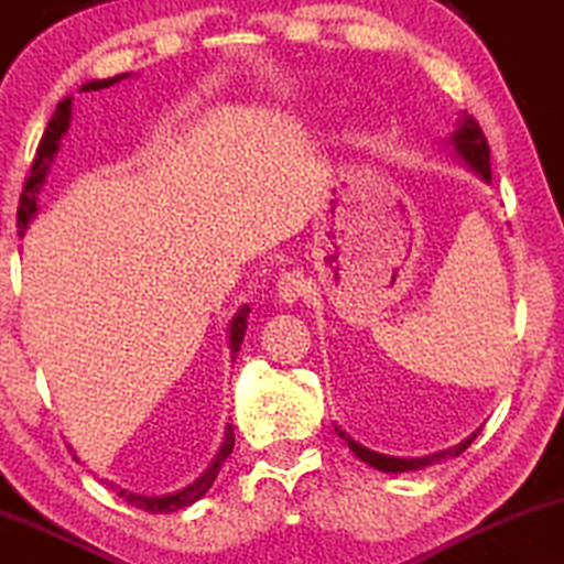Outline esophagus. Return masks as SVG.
<instances>
[{
	"label": "esophagus",
	"mask_w": 564,
	"mask_h": 564,
	"mask_svg": "<svg viewBox=\"0 0 564 564\" xmlns=\"http://www.w3.org/2000/svg\"><path fill=\"white\" fill-rule=\"evenodd\" d=\"M308 290H312V282L306 280V274H303L301 269L284 271L280 280H276V299H280L282 303L301 301Z\"/></svg>",
	"instance_id": "34e87169"
}]
</instances>
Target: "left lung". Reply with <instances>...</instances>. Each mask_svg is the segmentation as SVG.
Returning a JSON list of instances; mask_svg holds the SVG:
<instances>
[{
	"label": "left lung",
	"instance_id": "obj_1",
	"mask_svg": "<svg viewBox=\"0 0 564 564\" xmlns=\"http://www.w3.org/2000/svg\"><path fill=\"white\" fill-rule=\"evenodd\" d=\"M451 143L455 149V154L460 156L469 167L474 170L477 175H482V181L490 183V145H487V138L482 128H479V122L469 113H460L458 119V128L451 135ZM335 432L346 440V445L351 447V453L357 455L359 460H365V464H370L372 469L378 471H389V474H400V471H415V469H423V466H432L436 460L447 458V455H460L466 451V447L471 445L474 436H466L460 445L451 447V451H442V453H434V455H423V458H394V455H383V453H376V451H367V447L359 445V442H354L351 436H346L340 432L338 426H335Z\"/></svg>",
	"mask_w": 564,
	"mask_h": 564
}]
</instances>
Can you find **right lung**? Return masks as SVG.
Masks as SVG:
<instances>
[{"label": "right lung", "instance_id": "right-lung-1", "mask_svg": "<svg viewBox=\"0 0 564 564\" xmlns=\"http://www.w3.org/2000/svg\"><path fill=\"white\" fill-rule=\"evenodd\" d=\"M130 74H117V77H109V79H93L87 82V85H82V93L87 90H104V87H111L117 85V82L128 79ZM68 122H72V98H63L58 104V109H55L53 119L47 122V130H44L42 141H40V149H36V156H34V164H31V175L26 178V188H23L21 194V207H18V234H26L29 224L34 220L36 215V194H40L44 178H47L50 173V164H53L55 154H58L61 149V138L66 135L68 130ZM248 314L250 308L242 306L237 314H234L231 325H229V351H231V359H237V351L239 346H242V338L245 333H248ZM234 451V426H226V434H224V445H220V451L215 453V458L210 460V466H207L205 471H202V477L194 479L192 485L183 487L178 492H170V496H138V492H128L119 487V498H124L130 506H135V509H143V511H151V514H170V511H178V509H186V506H192L194 501H199L202 496H205L207 490H210V485L215 482V477H218L220 466H224V460L229 458ZM77 458V455H74ZM79 460V458H77Z\"/></svg>", "mask_w": 564, "mask_h": 564}]
</instances>
